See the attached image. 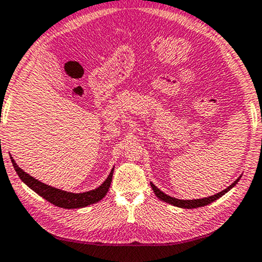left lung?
I'll use <instances>...</instances> for the list:
<instances>
[{
	"mask_svg": "<svg viewBox=\"0 0 262 262\" xmlns=\"http://www.w3.org/2000/svg\"><path fill=\"white\" fill-rule=\"evenodd\" d=\"M241 177H239L238 179L235 180L234 183L229 185L227 188H225L224 191H221L219 193H216L214 195H211V196H207V198H201V199H193V200H183V199H177V198H173V196L167 195L166 193H164L163 191H160L158 187L156 186L155 184H151V187L152 190H154L155 194L158 196L160 200L165 201V203L167 204H171L173 206H177V207H180V208H196V207H203V206H206V205L213 203V201H215L216 199H219L220 196H223L225 193H227L231 188H233L235 186V184H238L239 179Z\"/></svg>",
	"mask_w": 262,
	"mask_h": 262,
	"instance_id": "1",
	"label": "left lung"
}]
</instances>
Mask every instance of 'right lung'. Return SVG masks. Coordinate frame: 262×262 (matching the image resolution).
<instances>
[{
	"label": "right lung",
	"instance_id": "1",
	"mask_svg": "<svg viewBox=\"0 0 262 262\" xmlns=\"http://www.w3.org/2000/svg\"><path fill=\"white\" fill-rule=\"evenodd\" d=\"M11 163H13V166L15 168L16 173H17L19 179L29 186L31 190L37 193L38 195H41L42 198L49 201L55 206L62 207V208H82L86 207L89 205L98 203L99 200H102L104 196L106 195V193L110 188V185L112 182V174H114V168H112L110 174L107 176V178L104 180V183L98 186L95 190L83 192V193H72V192H67L63 190H59V188L49 186V185L44 184L39 180L35 179L34 177L28 174L27 172H24L21 167H18V165L15 163L13 157H10Z\"/></svg>",
	"mask_w": 262,
	"mask_h": 262
}]
</instances>
